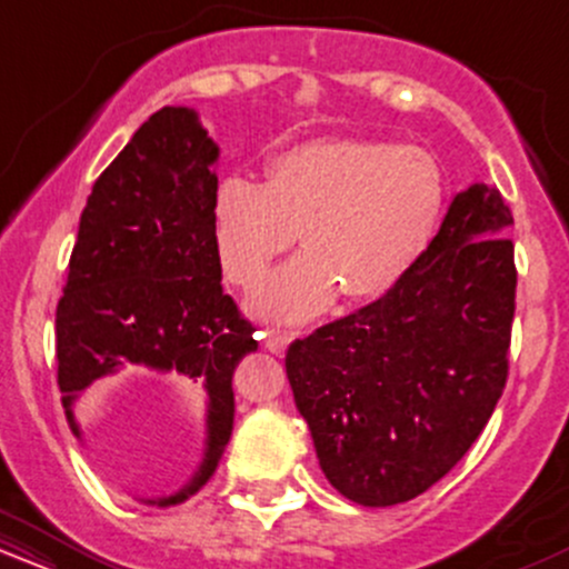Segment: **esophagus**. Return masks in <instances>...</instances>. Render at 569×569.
Returning a JSON list of instances; mask_svg holds the SVG:
<instances>
[{
    "instance_id": "obj_1",
    "label": "esophagus",
    "mask_w": 569,
    "mask_h": 569,
    "mask_svg": "<svg viewBox=\"0 0 569 569\" xmlns=\"http://www.w3.org/2000/svg\"><path fill=\"white\" fill-rule=\"evenodd\" d=\"M264 348L270 352H276V356H283L286 348L297 339V335L293 331H283V329H267L264 331Z\"/></svg>"
}]
</instances>
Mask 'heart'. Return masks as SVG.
<instances>
[{
	"label": "heart",
	"instance_id": "obj_1",
	"mask_svg": "<svg viewBox=\"0 0 569 569\" xmlns=\"http://www.w3.org/2000/svg\"><path fill=\"white\" fill-rule=\"evenodd\" d=\"M443 173L426 149L316 139L267 162V179L227 176L213 194L224 276L253 289L280 253L307 248L253 293L264 318L299 323L345 297L375 299L420 262L439 230Z\"/></svg>",
	"mask_w": 569,
	"mask_h": 569
}]
</instances>
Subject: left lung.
I'll return each instance as SVG.
<instances>
[{
	"label": "left lung",
	"instance_id": "1",
	"mask_svg": "<svg viewBox=\"0 0 569 569\" xmlns=\"http://www.w3.org/2000/svg\"><path fill=\"white\" fill-rule=\"evenodd\" d=\"M511 224L498 187L457 192L393 289L289 345L293 401L321 471L348 500L385 508L417 498L485 430L508 380Z\"/></svg>",
	"mask_w": 569,
	"mask_h": 569
}]
</instances>
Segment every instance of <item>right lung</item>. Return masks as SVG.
<instances>
[{"mask_svg":"<svg viewBox=\"0 0 569 569\" xmlns=\"http://www.w3.org/2000/svg\"><path fill=\"white\" fill-rule=\"evenodd\" d=\"M219 147L187 107H162L136 130L90 192L56 310L58 388L74 403L120 371L171 375L206 398V449L192 479L149 506H179L217 471L232 436L234 367L259 348L221 289L213 246Z\"/></svg>","mask_w":569,"mask_h":569,"instance_id":"obj_1","label":"right lung"}]
</instances>
